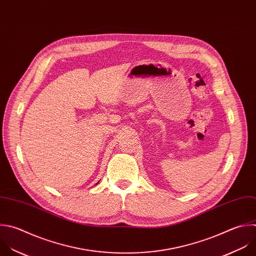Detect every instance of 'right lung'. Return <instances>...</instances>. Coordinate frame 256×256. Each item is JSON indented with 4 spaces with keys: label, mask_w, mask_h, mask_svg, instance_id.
<instances>
[{
    "label": "right lung",
    "mask_w": 256,
    "mask_h": 256,
    "mask_svg": "<svg viewBox=\"0 0 256 256\" xmlns=\"http://www.w3.org/2000/svg\"><path fill=\"white\" fill-rule=\"evenodd\" d=\"M98 183H96V184H98Z\"/></svg>",
    "instance_id": "add662e5"
}]
</instances>
